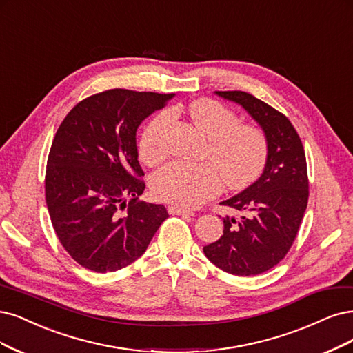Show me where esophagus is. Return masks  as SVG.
Wrapping results in <instances>:
<instances>
[{"label": "esophagus", "mask_w": 353, "mask_h": 353, "mask_svg": "<svg viewBox=\"0 0 353 353\" xmlns=\"http://www.w3.org/2000/svg\"><path fill=\"white\" fill-rule=\"evenodd\" d=\"M168 212L169 214H176V216H192L194 213L188 209H184V208H179V205H169L168 208Z\"/></svg>", "instance_id": "esophagus-1"}]
</instances>
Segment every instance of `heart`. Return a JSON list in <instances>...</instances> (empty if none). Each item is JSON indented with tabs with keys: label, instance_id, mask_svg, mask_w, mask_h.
Listing matches in <instances>:
<instances>
[{
	"label": "heart",
	"instance_id": "heart-1",
	"mask_svg": "<svg viewBox=\"0 0 353 353\" xmlns=\"http://www.w3.org/2000/svg\"><path fill=\"white\" fill-rule=\"evenodd\" d=\"M190 117L210 140L208 156L213 163L169 162L152 179L157 199L179 208H197L221 192L223 179L229 188L241 190L260 176L269 150L261 130L239 124L234 111L212 99L194 102L190 106ZM172 119L174 112L166 109L144 127L139 143L140 157L144 162L154 163L163 157L162 134Z\"/></svg>",
	"mask_w": 353,
	"mask_h": 353
}]
</instances>
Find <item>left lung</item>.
Masks as SVG:
<instances>
[{
  "label": "left lung",
  "mask_w": 353,
  "mask_h": 353,
  "mask_svg": "<svg viewBox=\"0 0 353 353\" xmlns=\"http://www.w3.org/2000/svg\"><path fill=\"white\" fill-rule=\"evenodd\" d=\"M214 93L257 121L269 150L261 176L221 203L242 216L223 217V235L203 251L226 273L260 274L282 261L298 235L310 194L305 152L290 121L270 105L241 90Z\"/></svg>",
  "instance_id": "1"
}]
</instances>
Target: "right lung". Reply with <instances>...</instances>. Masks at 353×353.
I'll return each instance as SVG.
<instances>
[{
	"mask_svg": "<svg viewBox=\"0 0 353 353\" xmlns=\"http://www.w3.org/2000/svg\"><path fill=\"white\" fill-rule=\"evenodd\" d=\"M172 98L125 89L96 93L57 130L45 175L48 212L61 245L92 272L136 261L169 217L165 205L139 199L145 184L136 132Z\"/></svg>",
	"mask_w": 353,
	"mask_h": 353,
	"instance_id": "add662e5",
	"label": "right lung"
}]
</instances>
